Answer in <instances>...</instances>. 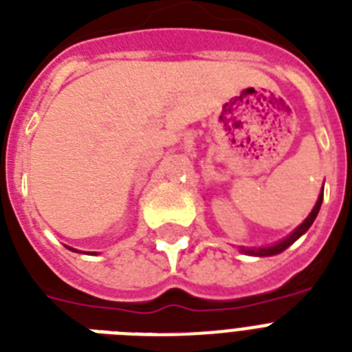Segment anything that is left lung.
Returning <instances> with one entry per match:
<instances>
[{"instance_id": "left-lung-1", "label": "left lung", "mask_w": 352, "mask_h": 352, "mask_svg": "<svg viewBox=\"0 0 352 352\" xmlns=\"http://www.w3.org/2000/svg\"><path fill=\"white\" fill-rule=\"evenodd\" d=\"M322 203H323V190L320 192V195H318V201L316 204H314V208H312V212L309 214V217H307L303 223H301L298 228H294V230L290 232L285 239L278 241V243H274V245L270 246H239V252L241 254H246V256H256V257H267V256H276V254H281L283 250H287L294 241H298L301 237V235L305 234L309 228H311V225L314 223V219H316L318 212H320V208H322Z\"/></svg>"}]
</instances>
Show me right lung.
Wrapping results in <instances>:
<instances>
[{
	"mask_svg": "<svg viewBox=\"0 0 352 352\" xmlns=\"http://www.w3.org/2000/svg\"><path fill=\"white\" fill-rule=\"evenodd\" d=\"M67 248H69V246H67ZM69 250H73V252H78V250H74V248H69Z\"/></svg>",
	"mask_w": 352,
	"mask_h": 352,
	"instance_id": "1",
	"label": "right lung"
}]
</instances>
